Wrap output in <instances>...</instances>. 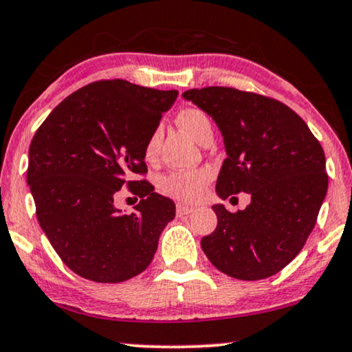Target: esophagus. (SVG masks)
Wrapping results in <instances>:
<instances>
[{"instance_id": "esophagus-1", "label": "esophagus", "mask_w": 352, "mask_h": 352, "mask_svg": "<svg viewBox=\"0 0 352 352\" xmlns=\"http://www.w3.org/2000/svg\"><path fill=\"white\" fill-rule=\"evenodd\" d=\"M192 212H194L192 207H187V205H181V204L176 205V215L177 217H186Z\"/></svg>"}]
</instances>
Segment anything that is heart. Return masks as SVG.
Here are the masks:
<instances>
[{
    "label": "heart",
    "mask_w": 352,
    "mask_h": 352,
    "mask_svg": "<svg viewBox=\"0 0 352 352\" xmlns=\"http://www.w3.org/2000/svg\"><path fill=\"white\" fill-rule=\"evenodd\" d=\"M177 124L182 127L186 134H189L195 142H200L202 137L212 132V122L210 118L199 108H184L177 113ZM160 132L155 131L148 137L145 144V158L153 160L158 153ZM208 181V173L194 171V173H171L162 179L163 192L171 197L184 200V202H194L204 192L205 182Z\"/></svg>",
    "instance_id": "1"
}]
</instances>
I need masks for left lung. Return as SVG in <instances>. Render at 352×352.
Masks as SVG:
<instances>
[{
  "label": "left lung",
  "mask_w": 352,
  "mask_h": 352,
  "mask_svg": "<svg viewBox=\"0 0 352 352\" xmlns=\"http://www.w3.org/2000/svg\"><path fill=\"white\" fill-rule=\"evenodd\" d=\"M182 97L220 127L228 158L217 194L249 192L236 213L213 205L218 225L200 241L218 270L237 280H263L304 248L328 189L325 153L302 118L285 103L232 87L190 89Z\"/></svg>",
  "instance_id": "obj_1"
}]
</instances>
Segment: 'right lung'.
Here are the masks:
<instances>
[{
    "instance_id": "right-lung-1",
    "label": "right lung",
    "mask_w": 352,
    "mask_h": 352,
    "mask_svg": "<svg viewBox=\"0 0 352 352\" xmlns=\"http://www.w3.org/2000/svg\"><path fill=\"white\" fill-rule=\"evenodd\" d=\"M177 90L122 79L76 90L50 113L29 148L27 184L36 218L53 249L77 275L121 283L152 262L163 228L175 218L171 199L144 176L145 144ZM126 185L141 202L131 216L114 208Z\"/></svg>"
}]
</instances>
